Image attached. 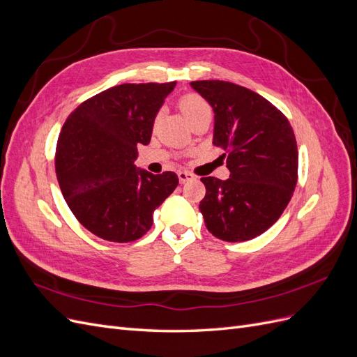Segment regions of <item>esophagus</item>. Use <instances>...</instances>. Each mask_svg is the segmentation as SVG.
Instances as JSON below:
<instances>
[{"label": "esophagus", "mask_w": 357, "mask_h": 357, "mask_svg": "<svg viewBox=\"0 0 357 357\" xmlns=\"http://www.w3.org/2000/svg\"><path fill=\"white\" fill-rule=\"evenodd\" d=\"M177 176H178V180H180L181 185H183V183H186V181H189V180L195 178V176H193L192 172H189V171H178Z\"/></svg>", "instance_id": "esophagus-1"}]
</instances>
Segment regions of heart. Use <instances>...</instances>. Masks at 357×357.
I'll return each mask as SVG.
<instances>
[{
	"mask_svg": "<svg viewBox=\"0 0 357 357\" xmlns=\"http://www.w3.org/2000/svg\"><path fill=\"white\" fill-rule=\"evenodd\" d=\"M178 109L181 110V113L185 114V117L188 119V121L190 122L193 117H197L198 114L204 113V112H210V107L207 104V101H205L201 95L198 93H185L180 96L178 100ZM158 117L155 121H158Z\"/></svg>",
	"mask_w": 357,
	"mask_h": 357,
	"instance_id": "obj_1",
	"label": "heart"
}]
</instances>
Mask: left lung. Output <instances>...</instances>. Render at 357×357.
Masks as SVG:
<instances>
[{
  "label": "left lung",
  "instance_id": "left-lung-1",
  "mask_svg": "<svg viewBox=\"0 0 357 357\" xmlns=\"http://www.w3.org/2000/svg\"><path fill=\"white\" fill-rule=\"evenodd\" d=\"M214 110L213 144L225 150L231 177H202L199 202L215 238L238 243L280 219L298 181V146L287 117L259 93L222 80L192 82Z\"/></svg>",
  "mask_w": 357,
  "mask_h": 357
}]
</instances>
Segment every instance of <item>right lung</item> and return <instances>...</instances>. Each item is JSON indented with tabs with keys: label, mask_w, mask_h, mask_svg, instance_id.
<instances>
[{
	"label": "right lung",
	"mask_w": 357,
	"mask_h": 357,
	"mask_svg": "<svg viewBox=\"0 0 357 357\" xmlns=\"http://www.w3.org/2000/svg\"><path fill=\"white\" fill-rule=\"evenodd\" d=\"M176 82L113 86L74 109L58 137L55 169L70 210L105 241L131 243L152 228L153 213L178 185L176 172L137 169L158 110Z\"/></svg>",
	"instance_id": "obj_1"
}]
</instances>
